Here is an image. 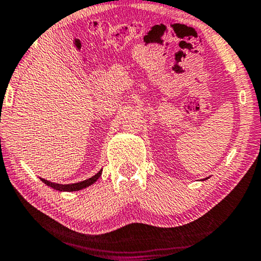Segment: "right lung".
<instances>
[{
  "mask_svg": "<svg viewBox=\"0 0 261 261\" xmlns=\"http://www.w3.org/2000/svg\"><path fill=\"white\" fill-rule=\"evenodd\" d=\"M101 174H102V170L98 171V172L96 173L95 176H92L91 178H88V179H85L83 181H80V183H74V184H57V183H52V181L46 180V179H44V178H40V179H41V181H44L46 185H48V187L56 189V190H59V191H78V190H82V189L89 187V185L94 184L95 181L98 179Z\"/></svg>",
  "mask_w": 261,
  "mask_h": 261,
  "instance_id": "right-lung-1",
  "label": "right lung"
}]
</instances>
